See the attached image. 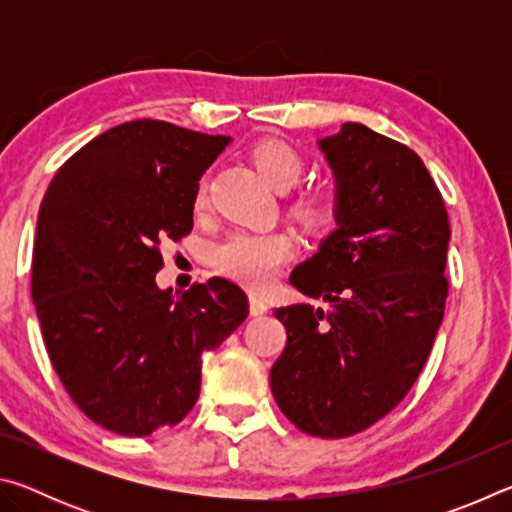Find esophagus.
Wrapping results in <instances>:
<instances>
[{
    "label": "esophagus",
    "mask_w": 512,
    "mask_h": 512,
    "mask_svg": "<svg viewBox=\"0 0 512 512\" xmlns=\"http://www.w3.org/2000/svg\"><path fill=\"white\" fill-rule=\"evenodd\" d=\"M248 305H250V316H264L266 311H268L266 300H264V298H259L257 293H250Z\"/></svg>",
    "instance_id": "1"
}]
</instances>
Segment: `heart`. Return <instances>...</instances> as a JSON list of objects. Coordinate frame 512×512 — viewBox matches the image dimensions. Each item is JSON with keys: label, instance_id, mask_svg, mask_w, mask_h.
Here are the masks:
<instances>
[{"label": "heart", "instance_id": "heart-1", "mask_svg": "<svg viewBox=\"0 0 512 512\" xmlns=\"http://www.w3.org/2000/svg\"><path fill=\"white\" fill-rule=\"evenodd\" d=\"M253 162L264 183L275 192H289L298 183L305 160L282 140H264L253 149ZM205 203V185L198 187L196 205ZM296 219L309 230H323L332 221V205L323 194H302L291 205ZM293 255V244L282 232H235L216 248L219 271L250 289H264Z\"/></svg>", "mask_w": 512, "mask_h": 512}]
</instances>
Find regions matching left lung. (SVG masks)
I'll use <instances>...</instances> for the list:
<instances>
[{
    "mask_svg": "<svg viewBox=\"0 0 512 512\" xmlns=\"http://www.w3.org/2000/svg\"><path fill=\"white\" fill-rule=\"evenodd\" d=\"M318 149L334 171L336 228L289 282L327 309L273 311L287 348L271 391L300 431L348 438L393 411L427 363L445 314L449 221L409 146L348 121Z\"/></svg>",
    "mask_w": 512,
    "mask_h": 512,
    "instance_id": "left-lung-1",
    "label": "left lung"
}]
</instances>
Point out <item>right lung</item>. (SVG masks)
<instances>
[{
    "label": "right lung",
    "instance_id": "right-lung-1",
    "mask_svg": "<svg viewBox=\"0 0 512 512\" xmlns=\"http://www.w3.org/2000/svg\"><path fill=\"white\" fill-rule=\"evenodd\" d=\"M230 142L126 121L76 151L42 198L31 266L42 339L69 397L108 431L142 438L183 420L203 354L248 316L223 277L180 296L155 284L160 246L192 232L198 180Z\"/></svg>",
    "mask_w": 512,
    "mask_h": 512
}]
</instances>
